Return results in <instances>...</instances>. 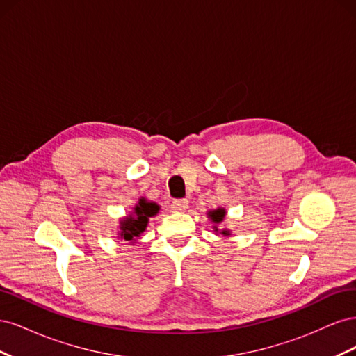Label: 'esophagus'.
<instances>
[{
  "label": "esophagus",
  "instance_id": "esophagus-1",
  "mask_svg": "<svg viewBox=\"0 0 356 356\" xmlns=\"http://www.w3.org/2000/svg\"><path fill=\"white\" fill-rule=\"evenodd\" d=\"M188 200L187 199H175L172 202V209L174 211H186L188 208Z\"/></svg>",
  "mask_w": 356,
  "mask_h": 356
}]
</instances>
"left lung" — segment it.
<instances>
[{
  "mask_svg": "<svg viewBox=\"0 0 356 356\" xmlns=\"http://www.w3.org/2000/svg\"><path fill=\"white\" fill-rule=\"evenodd\" d=\"M224 215H225L224 209H217V211H212V212H209V217H211L215 222H220V221H222ZM222 234H227V232H222Z\"/></svg>",
  "mask_w": 356,
  "mask_h": 356,
  "instance_id": "8db88e82",
  "label": "left lung"
}]
</instances>
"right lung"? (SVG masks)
<instances>
[{
	"mask_svg": "<svg viewBox=\"0 0 356 356\" xmlns=\"http://www.w3.org/2000/svg\"><path fill=\"white\" fill-rule=\"evenodd\" d=\"M157 211H159V207L156 203L147 202L145 199H139V203L135 208L132 217H127L120 222L122 239L135 241V238H138V236L145 230L148 218L156 215Z\"/></svg>",
	"mask_w": 356,
	"mask_h": 356,
	"instance_id": "add662e5",
	"label": "right lung"
}]
</instances>
